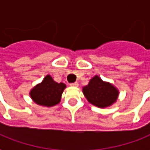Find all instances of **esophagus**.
<instances>
[{"mask_svg":"<svg viewBox=\"0 0 150 150\" xmlns=\"http://www.w3.org/2000/svg\"><path fill=\"white\" fill-rule=\"evenodd\" d=\"M70 85L71 86V87H78L79 85V83L77 82H75V83H71Z\"/></svg>","mask_w":150,"mask_h":150,"instance_id":"obj_1","label":"esophagus"}]
</instances>
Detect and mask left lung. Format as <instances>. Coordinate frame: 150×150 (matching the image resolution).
<instances>
[{"label":"left lung","mask_w":150,"mask_h":150,"mask_svg":"<svg viewBox=\"0 0 150 150\" xmlns=\"http://www.w3.org/2000/svg\"><path fill=\"white\" fill-rule=\"evenodd\" d=\"M83 93L90 103L97 107H106L115 102L119 93L109 83L103 82L97 75L94 76L89 83L83 88Z\"/></svg>","instance_id":"8db88e82"}]
</instances>
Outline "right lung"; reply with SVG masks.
Segmentation results:
<instances>
[{
	"label": "right lung",
	"mask_w": 150,
	"mask_h": 150,
	"mask_svg": "<svg viewBox=\"0 0 150 150\" xmlns=\"http://www.w3.org/2000/svg\"><path fill=\"white\" fill-rule=\"evenodd\" d=\"M66 88L63 83L55 82L50 75H47L42 83L31 90L30 95L36 104L45 106H53L58 104L61 96Z\"/></svg>",
	"instance_id": "obj_1"
}]
</instances>
